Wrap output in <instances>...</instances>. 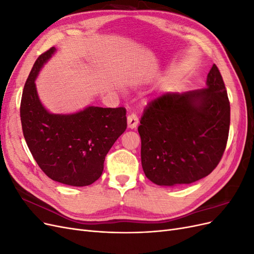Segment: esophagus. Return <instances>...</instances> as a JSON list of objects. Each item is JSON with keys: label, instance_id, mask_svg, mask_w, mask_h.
I'll return each mask as SVG.
<instances>
[{"label": "esophagus", "instance_id": "1", "mask_svg": "<svg viewBox=\"0 0 254 254\" xmlns=\"http://www.w3.org/2000/svg\"><path fill=\"white\" fill-rule=\"evenodd\" d=\"M127 123H128V128L134 129L136 128L137 124H139V119H137L134 113H130L127 117Z\"/></svg>", "mask_w": 254, "mask_h": 254}]
</instances>
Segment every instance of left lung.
Segmentation results:
<instances>
[{
	"label": "left lung",
	"mask_w": 254,
	"mask_h": 254,
	"mask_svg": "<svg viewBox=\"0 0 254 254\" xmlns=\"http://www.w3.org/2000/svg\"><path fill=\"white\" fill-rule=\"evenodd\" d=\"M206 86L162 94L144 110L137 128L142 166L158 186L195 182L220 162L229 135L230 102L216 64Z\"/></svg>",
	"instance_id": "8db88e82"
}]
</instances>
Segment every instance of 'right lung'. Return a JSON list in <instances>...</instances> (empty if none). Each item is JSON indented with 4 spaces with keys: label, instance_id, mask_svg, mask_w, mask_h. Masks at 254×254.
<instances>
[{
    "label": "right lung",
    "instance_id": "1",
    "mask_svg": "<svg viewBox=\"0 0 254 254\" xmlns=\"http://www.w3.org/2000/svg\"><path fill=\"white\" fill-rule=\"evenodd\" d=\"M54 52L51 48L37 58L23 89V135L49 178L72 187L90 186L102 176L107 153L127 128L126 109L92 106L70 115L49 113L38 98L35 78Z\"/></svg>",
    "mask_w": 254,
    "mask_h": 254
}]
</instances>
